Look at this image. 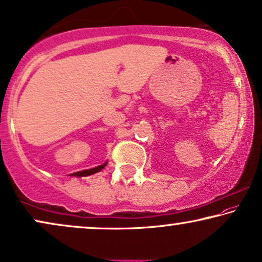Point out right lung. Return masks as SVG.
<instances>
[{
    "mask_svg": "<svg viewBox=\"0 0 262 262\" xmlns=\"http://www.w3.org/2000/svg\"><path fill=\"white\" fill-rule=\"evenodd\" d=\"M106 164H108V161H105L104 164L99 165V166H97V167L89 168V169H83V171H78V172L71 173V174H70V176H72V177H88V176H91V174H94V173H97L99 171H102V169L106 166Z\"/></svg>",
    "mask_w": 262,
    "mask_h": 262,
    "instance_id": "obj_1",
    "label": "right lung"
}]
</instances>
